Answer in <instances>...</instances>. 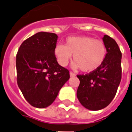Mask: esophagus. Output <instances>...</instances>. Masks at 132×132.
Wrapping results in <instances>:
<instances>
[{
	"mask_svg": "<svg viewBox=\"0 0 132 132\" xmlns=\"http://www.w3.org/2000/svg\"><path fill=\"white\" fill-rule=\"evenodd\" d=\"M70 77H75L76 75L75 73H73V72H70Z\"/></svg>",
	"mask_w": 132,
	"mask_h": 132,
	"instance_id": "obj_1",
	"label": "esophagus"
}]
</instances>
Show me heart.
I'll use <instances>...</instances> for the list:
<instances>
[{
  "mask_svg": "<svg viewBox=\"0 0 132 132\" xmlns=\"http://www.w3.org/2000/svg\"><path fill=\"white\" fill-rule=\"evenodd\" d=\"M57 60L62 66H66L73 55L72 68H81L84 72L95 71L104 62L106 47L104 42L89 36H70L65 45H57L54 49Z\"/></svg>",
  "mask_w": 132,
  "mask_h": 132,
  "instance_id": "obj_1",
  "label": "heart"
}]
</instances>
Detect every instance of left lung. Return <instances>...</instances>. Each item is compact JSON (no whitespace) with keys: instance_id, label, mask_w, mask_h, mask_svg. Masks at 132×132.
Returning <instances> with one entry per match:
<instances>
[{"instance_id":"left-lung-1","label":"left lung","mask_w":132,"mask_h":132,"mask_svg":"<svg viewBox=\"0 0 132 132\" xmlns=\"http://www.w3.org/2000/svg\"><path fill=\"white\" fill-rule=\"evenodd\" d=\"M106 47L104 62L95 71L77 75L80 84L77 96L82 106L91 111H99L111 103L116 95L121 79V52L116 41L108 35L102 38Z\"/></svg>"}]
</instances>
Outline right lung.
<instances>
[{
  "label": "right lung",
  "instance_id": "add662e5",
  "mask_svg": "<svg viewBox=\"0 0 132 132\" xmlns=\"http://www.w3.org/2000/svg\"><path fill=\"white\" fill-rule=\"evenodd\" d=\"M57 38L54 33L37 32L22 43L16 55L18 87L29 104L38 109L53 103L70 78L54 53Z\"/></svg>",
  "mask_w": 132,
  "mask_h": 132
}]
</instances>
